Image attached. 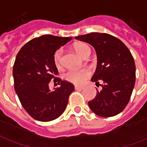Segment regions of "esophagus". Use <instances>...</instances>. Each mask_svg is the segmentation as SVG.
Wrapping results in <instances>:
<instances>
[{
  "label": "esophagus",
  "instance_id": "esophagus-1",
  "mask_svg": "<svg viewBox=\"0 0 147 147\" xmlns=\"http://www.w3.org/2000/svg\"><path fill=\"white\" fill-rule=\"evenodd\" d=\"M76 90H83L84 87H80V86H76L75 87Z\"/></svg>",
  "mask_w": 147,
  "mask_h": 147
}]
</instances>
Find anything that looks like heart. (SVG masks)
Masks as SVG:
<instances>
[{"mask_svg":"<svg viewBox=\"0 0 147 147\" xmlns=\"http://www.w3.org/2000/svg\"><path fill=\"white\" fill-rule=\"evenodd\" d=\"M74 49L81 57H84L85 55L90 53V49L87 45L84 43H76L74 45ZM62 49H58L54 55V63L57 68L61 66V60H62ZM91 75V71L88 69H71L66 71L64 74V78L67 81L74 84H83L86 80Z\"/></svg>","mask_w":147,"mask_h":147,"instance_id":"heart-1","label":"heart"}]
</instances>
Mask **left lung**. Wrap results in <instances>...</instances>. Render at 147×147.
Masks as SVG:
<instances>
[{"label":"left lung","instance_id":"obj_1","mask_svg":"<svg viewBox=\"0 0 147 147\" xmlns=\"http://www.w3.org/2000/svg\"><path fill=\"white\" fill-rule=\"evenodd\" d=\"M90 44L97 55V67L91 81L102 89L88 105L96 115L110 117L117 115L130 100L135 84V63L130 51L113 36L90 33L76 36Z\"/></svg>","mask_w":147,"mask_h":147}]
</instances>
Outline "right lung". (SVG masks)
<instances>
[{
    "label": "right lung",
    "instance_id": "1",
    "mask_svg": "<svg viewBox=\"0 0 147 147\" xmlns=\"http://www.w3.org/2000/svg\"><path fill=\"white\" fill-rule=\"evenodd\" d=\"M72 37L42 35L26 43L18 51L13 66L14 87L26 111L34 119L51 121L64 112L75 87L56 78L58 71L54 63L55 51ZM51 79L61 85L51 91Z\"/></svg>",
    "mask_w": 147,
    "mask_h": 147
}]
</instances>
